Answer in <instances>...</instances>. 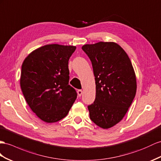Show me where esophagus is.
<instances>
[{
    "label": "esophagus",
    "mask_w": 161,
    "mask_h": 161,
    "mask_svg": "<svg viewBox=\"0 0 161 161\" xmlns=\"http://www.w3.org/2000/svg\"><path fill=\"white\" fill-rule=\"evenodd\" d=\"M82 92H83V91H82L81 90H77V94H78V96L81 97V94H82Z\"/></svg>",
    "instance_id": "34e87169"
}]
</instances>
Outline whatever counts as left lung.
<instances>
[{"label": "left lung", "mask_w": 161, "mask_h": 161, "mask_svg": "<svg viewBox=\"0 0 161 161\" xmlns=\"http://www.w3.org/2000/svg\"><path fill=\"white\" fill-rule=\"evenodd\" d=\"M81 48L92 62L95 77L96 98L88 106L90 118L102 129H109L122 120L135 97L133 67L116 43L101 41Z\"/></svg>", "instance_id": "obj_1"}]
</instances>
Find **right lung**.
<instances>
[{
  "label": "right lung",
  "instance_id": "add662e5",
  "mask_svg": "<svg viewBox=\"0 0 161 161\" xmlns=\"http://www.w3.org/2000/svg\"><path fill=\"white\" fill-rule=\"evenodd\" d=\"M75 46L48 44L35 49L22 65L20 86L30 108L47 123L67 116L77 98L69 85V60Z\"/></svg>",
  "mask_w": 161,
  "mask_h": 161
}]
</instances>
